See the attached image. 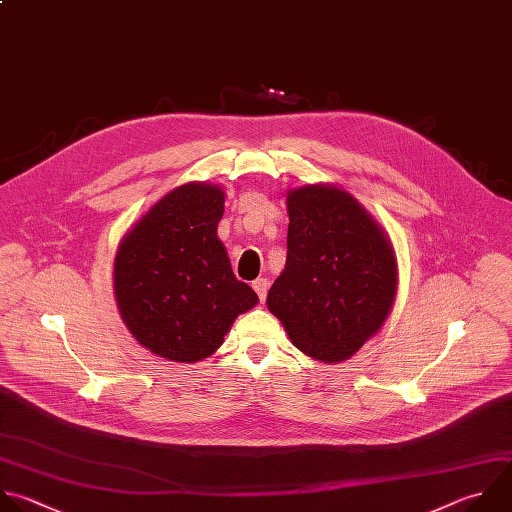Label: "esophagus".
<instances>
[{
    "label": "esophagus",
    "mask_w": 512,
    "mask_h": 512,
    "mask_svg": "<svg viewBox=\"0 0 512 512\" xmlns=\"http://www.w3.org/2000/svg\"><path fill=\"white\" fill-rule=\"evenodd\" d=\"M267 287H269V283H267V279H263V277L253 281V289L257 291V295H259L261 301H265V297H267Z\"/></svg>",
    "instance_id": "obj_1"
}]
</instances>
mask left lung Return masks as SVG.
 Here are the masks:
<instances>
[{
	"label": "left lung",
	"instance_id": "obj_1",
	"mask_svg": "<svg viewBox=\"0 0 512 512\" xmlns=\"http://www.w3.org/2000/svg\"><path fill=\"white\" fill-rule=\"evenodd\" d=\"M287 261L267 309L291 344L323 364L350 360L386 323L398 291V259L386 229L346 189L287 191Z\"/></svg>",
	"mask_w": 512,
	"mask_h": 512
}]
</instances>
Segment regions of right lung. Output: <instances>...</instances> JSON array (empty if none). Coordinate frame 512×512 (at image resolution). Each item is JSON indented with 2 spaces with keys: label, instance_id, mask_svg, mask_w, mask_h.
Masks as SVG:
<instances>
[{
  "label": "right lung",
  "instance_id": "obj_1",
  "mask_svg": "<svg viewBox=\"0 0 512 512\" xmlns=\"http://www.w3.org/2000/svg\"><path fill=\"white\" fill-rule=\"evenodd\" d=\"M223 213L225 191L193 181L160 197L118 243V313L158 358L195 364L213 356L235 319L259 303L217 235Z\"/></svg>",
  "mask_w": 512,
  "mask_h": 512
}]
</instances>
